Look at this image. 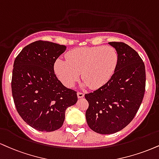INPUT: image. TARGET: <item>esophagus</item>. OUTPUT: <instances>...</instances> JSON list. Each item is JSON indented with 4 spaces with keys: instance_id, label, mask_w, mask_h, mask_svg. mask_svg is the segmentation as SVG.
<instances>
[{
    "instance_id": "1",
    "label": "esophagus",
    "mask_w": 159,
    "mask_h": 159,
    "mask_svg": "<svg viewBox=\"0 0 159 159\" xmlns=\"http://www.w3.org/2000/svg\"><path fill=\"white\" fill-rule=\"evenodd\" d=\"M77 95H78V98H82L84 97V94L83 93H80V92H78V93H77Z\"/></svg>"
}]
</instances>
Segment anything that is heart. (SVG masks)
<instances>
[{
  "label": "heart",
  "instance_id": "heart-1",
  "mask_svg": "<svg viewBox=\"0 0 159 159\" xmlns=\"http://www.w3.org/2000/svg\"><path fill=\"white\" fill-rule=\"evenodd\" d=\"M66 61L57 59L54 70L64 86L72 87L81 72L86 86L98 89L113 75L118 63L117 52L110 46L85 47L68 52Z\"/></svg>",
  "mask_w": 159,
  "mask_h": 159
}]
</instances>
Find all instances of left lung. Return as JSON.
I'll use <instances>...</instances> for the list:
<instances>
[{
  "instance_id": "1",
  "label": "left lung",
  "mask_w": 159,
  "mask_h": 159,
  "mask_svg": "<svg viewBox=\"0 0 159 159\" xmlns=\"http://www.w3.org/2000/svg\"><path fill=\"white\" fill-rule=\"evenodd\" d=\"M116 49L118 63L106 84L85 95L89 103L86 119L91 129L100 134H112L132 121L142 102L146 74L142 59L123 42H109Z\"/></svg>"
}]
</instances>
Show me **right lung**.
Wrapping results in <instances>:
<instances>
[{"mask_svg": "<svg viewBox=\"0 0 159 159\" xmlns=\"http://www.w3.org/2000/svg\"><path fill=\"white\" fill-rule=\"evenodd\" d=\"M66 47L37 41L25 47L14 61L12 93L15 107L32 128L52 132L62 127L65 111L77 102L75 91L62 84L54 64Z\"/></svg>", "mask_w": 159, "mask_h": 159, "instance_id": "add662e5", "label": "right lung"}]
</instances>
